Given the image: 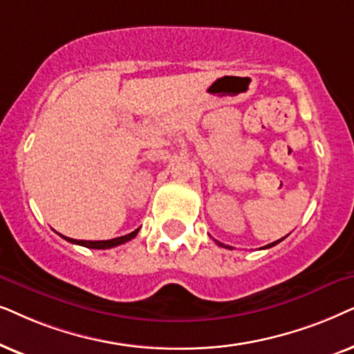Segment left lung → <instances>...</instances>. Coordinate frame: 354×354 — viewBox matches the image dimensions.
<instances>
[{
    "instance_id": "8db88e82",
    "label": "left lung",
    "mask_w": 354,
    "mask_h": 354,
    "mask_svg": "<svg viewBox=\"0 0 354 354\" xmlns=\"http://www.w3.org/2000/svg\"><path fill=\"white\" fill-rule=\"evenodd\" d=\"M283 239H285V238H281V239H279V241H273V243H270V244H267V246H266V248H262V249H268V248L275 246V244H279L280 241H283ZM216 244H218V246H223V248H228V249H232V248H230V246H225V244H221V243H216Z\"/></svg>"
}]
</instances>
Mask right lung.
I'll return each mask as SVG.
<instances>
[{
	"label": "right lung",
	"mask_w": 354,
	"mask_h": 354,
	"mask_svg": "<svg viewBox=\"0 0 354 354\" xmlns=\"http://www.w3.org/2000/svg\"><path fill=\"white\" fill-rule=\"evenodd\" d=\"M138 233H139V228L134 230L133 233L124 234V236L106 239V241H82V239H73V238L63 236V234H61V238H64L66 241H69V243H73V244H79V246H84V248H91V249H110V248L120 246V244H122V243L131 241V239L136 238V234H138Z\"/></svg>",
	"instance_id": "right-lung-1"
}]
</instances>
